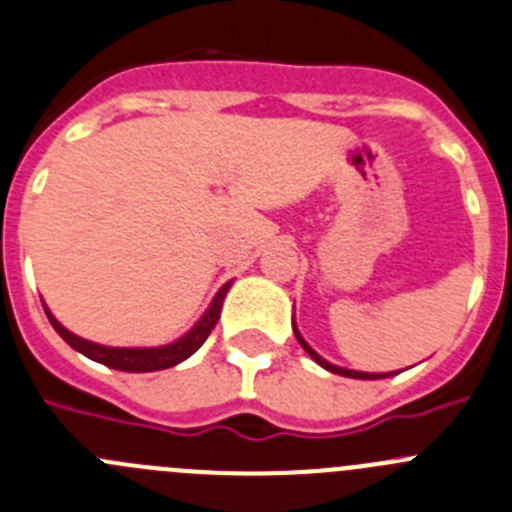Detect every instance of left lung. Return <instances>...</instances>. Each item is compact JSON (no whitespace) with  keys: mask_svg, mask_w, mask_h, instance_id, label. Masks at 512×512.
Masks as SVG:
<instances>
[{"mask_svg":"<svg viewBox=\"0 0 512 512\" xmlns=\"http://www.w3.org/2000/svg\"><path fill=\"white\" fill-rule=\"evenodd\" d=\"M293 333H295V338H298V343L300 346L305 348V353H308L310 358H313L315 364L318 366H323V369L326 371H331V374H338V376H348V379H366V381H376V379H389V376H394V374H399V371H394V374H369V371H353V369H343V366H336V364H331V361H326V358L321 356V353H315L313 348L308 346V341H305L303 336H300V331H298V326H295V313H293Z\"/></svg>","mask_w":512,"mask_h":512,"instance_id":"8db88e82","label":"left lung"}]
</instances>
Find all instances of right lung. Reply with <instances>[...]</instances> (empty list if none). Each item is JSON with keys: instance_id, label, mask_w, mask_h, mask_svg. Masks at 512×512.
<instances>
[{"instance_id": "right-lung-1", "label": "right lung", "mask_w": 512, "mask_h": 512, "mask_svg": "<svg viewBox=\"0 0 512 512\" xmlns=\"http://www.w3.org/2000/svg\"><path fill=\"white\" fill-rule=\"evenodd\" d=\"M229 288H232V280H229V283H224L222 288L217 290V295H214L212 303H209V308L202 313V318H199V321L194 323V326H191L184 336L176 338V341H171V343H166V346L121 348V346H103V343L85 341V338L75 336L73 331H68V328L62 326L55 315L50 313V308H47L45 303L42 305H45L47 318H50L52 328L60 333L62 341L68 343V346H73L78 353H83V356H88L90 361H98V364L108 366V369L128 371V374H146V371L171 369V366L186 361V358H189L194 351H199V346L207 341V336L212 333V328L217 326L219 313H222V303H224V298H227Z\"/></svg>"}]
</instances>
